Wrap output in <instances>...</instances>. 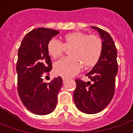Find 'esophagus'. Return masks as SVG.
Instances as JSON below:
<instances>
[{
	"mask_svg": "<svg viewBox=\"0 0 133 133\" xmlns=\"http://www.w3.org/2000/svg\"><path fill=\"white\" fill-rule=\"evenodd\" d=\"M67 80H68V78H66V77H63V81L64 83L66 82Z\"/></svg>",
	"mask_w": 133,
	"mask_h": 133,
	"instance_id": "obj_1",
	"label": "esophagus"
}]
</instances>
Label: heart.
I'll return each mask as SVG.
<instances>
[{
    "instance_id": "b5f03b06",
    "label": "heart",
    "mask_w": 133,
    "mask_h": 133,
    "mask_svg": "<svg viewBox=\"0 0 133 133\" xmlns=\"http://www.w3.org/2000/svg\"><path fill=\"white\" fill-rule=\"evenodd\" d=\"M70 48V56L63 57L54 64V71L57 75L70 77L78 73L82 65L84 68L96 65L102 55L103 42L96 35L75 32L64 36L63 43L51 38L47 44L48 53L54 59L61 57L65 49Z\"/></svg>"
}]
</instances>
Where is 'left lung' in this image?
<instances>
[{"instance_id": "8db88e82", "label": "left lung", "mask_w": 133, "mask_h": 133, "mask_svg": "<svg viewBox=\"0 0 133 133\" xmlns=\"http://www.w3.org/2000/svg\"><path fill=\"white\" fill-rule=\"evenodd\" d=\"M91 28L97 30L103 40L102 55L92 70L86 74L92 83L76 78V87L74 92L76 106L88 114L101 112L111 101L118 72L117 49L111 36L104 30L94 26Z\"/></svg>"}]
</instances>
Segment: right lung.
Instances as JSON below:
<instances>
[{"instance_id": "1", "label": "right lung", "mask_w": 133, "mask_h": 133, "mask_svg": "<svg viewBox=\"0 0 133 133\" xmlns=\"http://www.w3.org/2000/svg\"><path fill=\"white\" fill-rule=\"evenodd\" d=\"M59 31L39 28L26 34L18 50L17 92L26 108L37 115H46L57 106L63 84L59 76L49 84L43 82L52 68L47 44Z\"/></svg>"}]
</instances>
